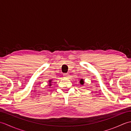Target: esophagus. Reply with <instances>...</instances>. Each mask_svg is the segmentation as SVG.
Wrapping results in <instances>:
<instances>
[{
	"mask_svg": "<svg viewBox=\"0 0 131 131\" xmlns=\"http://www.w3.org/2000/svg\"><path fill=\"white\" fill-rule=\"evenodd\" d=\"M68 75H69L68 74H64L63 75V78H67L68 77Z\"/></svg>",
	"mask_w": 131,
	"mask_h": 131,
	"instance_id": "esophagus-1",
	"label": "esophagus"
}]
</instances>
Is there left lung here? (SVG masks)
<instances>
[{
  "label": "left lung",
  "mask_w": 131,
  "mask_h": 131,
  "mask_svg": "<svg viewBox=\"0 0 131 131\" xmlns=\"http://www.w3.org/2000/svg\"><path fill=\"white\" fill-rule=\"evenodd\" d=\"M80 84H84V80H83V79H81V80H80Z\"/></svg>",
  "instance_id": "obj_1"
}]
</instances>
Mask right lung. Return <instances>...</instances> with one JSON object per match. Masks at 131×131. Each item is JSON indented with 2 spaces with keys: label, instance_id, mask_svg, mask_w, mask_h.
<instances>
[{
  "label": "right lung",
  "instance_id": "right-lung-1",
  "mask_svg": "<svg viewBox=\"0 0 131 131\" xmlns=\"http://www.w3.org/2000/svg\"><path fill=\"white\" fill-rule=\"evenodd\" d=\"M51 80H50V81H49V82H51ZM50 84H51V83H50Z\"/></svg>",
  "mask_w": 131,
  "mask_h": 131
}]
</instances>
